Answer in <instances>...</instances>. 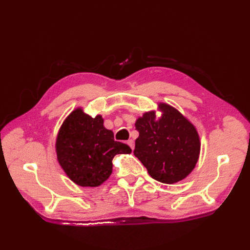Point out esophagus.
<instances>
[{"label": "esophagus", "mask_w": 250, "mask_h": 250, "mask_svg": "<svg viewBox=\"0 0 250 250\" xmlns=\"http://www.w3.org/2000/svg\"><path fill=\"white\" fill-rule=\"evenodd\" d=\"M127 144H128V146H129L132 150L134 149V142H133L132 140H129V141H128V142H127Z\"/></svg>", "instance_id": "esophagus-1"}]
</instances>
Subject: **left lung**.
<instances>
[{"label":"left lung","instance_id":"obj_1","mask_svg":"<svg viewBox=\"0 0 250 250\" xmlns=\"http://www.w3.org/2000/svg\"><path fill=\"white\" fill-rule=\"evenodd\" d=\"M162 117L144 113L135 123L140 133L134 155L145 166L149 175L163 184L186 178L195 168L200 152V141L195 127L168 104H160Z\"/></svg>","mask_w":250,"mask_h":250}]
</instances>
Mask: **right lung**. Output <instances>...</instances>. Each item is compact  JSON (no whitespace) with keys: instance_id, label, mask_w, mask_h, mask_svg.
<instances>
[{"instance_id":"right-lung-1","label":"right lung","mask_w":250,"mask_h":250,"mask_svg":"<svg viewBox=\"0 0 250 250\" xmlns=\"http://www.w3.org/2000/svg\"><path fill=\"white\" fill-rule=\"evenodd\" d=\"M57 160L66 175L81 187H98L112 172V158L130 153V147L113 139L101 116L92 118L81 108L65 119L56 140Z\"/></svg>"}]
</instances>
